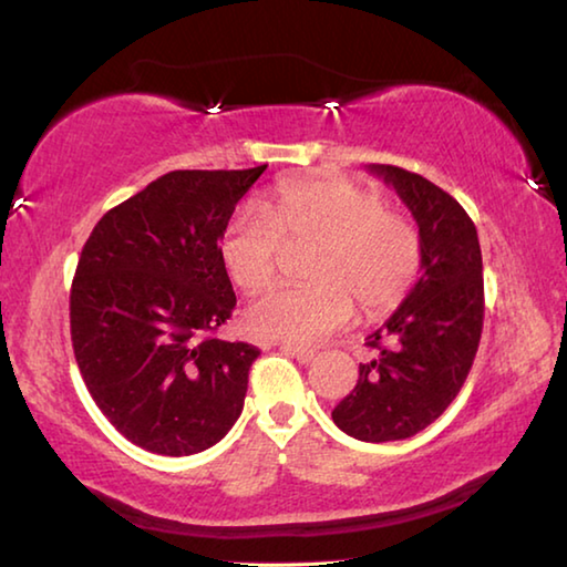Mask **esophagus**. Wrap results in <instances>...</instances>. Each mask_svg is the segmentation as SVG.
<instances>
[{
  "mask_svg": "<svg viewBox=\"0 0 567 567\" xmlns=\"http://www.w3.org/2000/svg\"><path fill=\"white\" fill-rule=\"evenodd\" d=\"M282 352L292 354V358H295L297 362H302V364L312 362L315 358H318V352H315L312 348H297V344H282Z\"/></svg>",
  "mask_w": 567,
  "mask_h": 567,
  "instance_id": "obj_1",
  "label": "esophagus"
}]
</instances>
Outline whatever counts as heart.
<instances>
[{"mask_svg": "<svg viewBox=\"0 0 567 567\" xmlns=\"http://www.w3.org/2000/svg\"><path fill=\"white\" fill-rule=\"evenodd\" d=\"M265 213L239 209L219 235V260L239 290L272 280L282 245H310L300 285H277L249 302L247 330L260 340L307 344L352 318L395 310L422 270V235L408 215L385 207L375 189L344 177L280 182Z\"/></svg>", "mask_w": 567, "mask_h": 567, "instance_id": "b5f03b06", "label": "heart"}]
</instances>
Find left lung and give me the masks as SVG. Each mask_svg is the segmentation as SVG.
Instances as JSON below:
<instances>
[{
  "mask_svg": "<svg viewBox=\"0 0 567 567\" xmlns=\"http://www.w3.org/2000/svg\"><path fill=\"white\" fill-rule=\"evenodd\" d=\"M415 217L422 275L392 318L368 334L375 352L358 385L332 410L342 433L364 443L412 437L457 398L473 368L485 318L477 229L455 197L392 165H372Z\"/></svg>",
  "mask_w": 567,
  "mask_h": 567,
  "instance_id": "8db88e82",
  "label": "left lung"
}]
</instances>
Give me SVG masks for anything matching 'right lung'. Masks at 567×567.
Wrapping results in <instances>:
<instances>
[{
	"label": "right lung",
	"instance_id": "1",
	"mask_svg": "<svg viewBox=\"0 0 567 567\" xmlns=\"http://www.w3.org/2000/svg\"><path fill=\"white\" fill-rule=\"evenodd\" d=\"M265 169L167 172L112 207L82 247L74 358L104 417L150 453H203L243 412L260 350L215 338L237 302L217 243Z\"/></svg>",
	"mask_w": 567,
	"mask_h": 567
}]
</instances>
